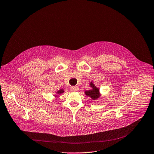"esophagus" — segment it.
Here are the masks:
<instances>
[{
	"instance_id": "34e87169",
	"label": "esophagus",
	"mask_w": 154,
	"mask_h": 154,
	"mask_svg": "<svg viewBox=\"0 0 154 154\" xmlns=\"http://www.w3.org/2000/svg\"><path fill=\"white\" fill-rule=\"evenodd\" d=\"M70 90L72 91H78L79 90V88L77 86H72L70 88Z\"/></svg>"
}]
</instances>
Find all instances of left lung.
<instances>
[{"label":"left lung","mask_w":154,"mask_h":154,"mask_svg":"<svg viewBox=\"0 0 154 154\" xmlns=\"http://www.w3.org/2000/svg\"><path fill=\"white\" fill-rule=\"evenodd\" d=\"M90 86L92 88V89L91 90L85 91V94L86 96L91 97L93 100H96L98 99L100 96L99 89L94 86L92 82L90 83Z\"/></svg>","instance_id":"left-lung-1"}]
</instances>
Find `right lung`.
<instances>
[{"mask_svg": "<svg viewBox=\"0 0 154 154\" xmlns=\"http://www.w3.org/2000/svg\"><path fill=\"white\" fill-rule=\"evenodd\" d=\"M64 92V91L63 90V89H60V90H59V91H57V93L58 94H62V93H63Z\"/></svg>", "mask_w": 154, "mask_h": 154, "instance_id": "obj_1", "label": "right lung"}]
</instances>
